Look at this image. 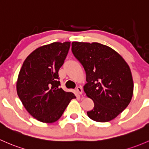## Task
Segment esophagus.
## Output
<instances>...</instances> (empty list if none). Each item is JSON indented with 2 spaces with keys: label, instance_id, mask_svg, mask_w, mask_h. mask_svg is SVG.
<instances>
[{
  "label": "esophagus",
  "instance_id": "1",
  "mask_svg": "<svg viewBox=\"0 0 149 149\" xmlns=\"http://www.w3.org/2000/svg\"><path fill=\"white\" fill-rule=\"evenodd\" d=\"M76 91H77V92L79 93V94H82L83 88L81 86H78L77 88H76Z\"/></svg>",
  "mask_w": 149,
  "mask_h": 149
}]
</instances>
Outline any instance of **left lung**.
I'll list each match as a JSON object with an SVG mask.
<instances>
[{
  "instance_id": "1",
  "label": "left lung",
  "mask_w": 149,
  "mask_h": 149,
  "mask_svg": "<svg viewBox=\"0 0 149 149\" xmlns=\"http://www.w3.org/2000/svg\"><path fill=\"white\" fill-rule=\"evenodd\" d=\"M71 51L84 66L87 81L84 91L94 103L88 116L98 122L113 120L132 98L134 82L129 66L116 51L101 43L73 42Z\"/></svg>"
}]
</instances>
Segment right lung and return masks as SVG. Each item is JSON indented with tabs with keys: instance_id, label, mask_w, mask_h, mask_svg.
<instances>
[{
	"instance_id": "obj_1",
	"label": "right lung",
	"mask_w": 149,
	"mask_h": 149,
	"mask_svg": "<svg viewBox=\"0 0 149 149\" xmlns=\"http://www.w3.org/2000/svg\"><path fill=\"white\" fill-rule=\"evenodd\" d=\"M70 42H55L39 47L26 58L18 74L17 93L25 109L39 121L54 123L61 117L72 92L60 87L58 70L63 64Z\"/></svg>"
}]
</instances>
